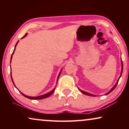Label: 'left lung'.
I'll return each instance as SVG.
<instances>
[{
  "label": "left lung",
  "mask_w": 129,
  "mask_h": 129,
  "mask_svg": "<svg viewBox=\"0 0 129 129\" xmlns=\"http://www.w3.org/2000/svg\"><path fill=\"white\" fill-rule=\"evenodd\" d=\"M121 65H122V66H121V74H120V77H119V79H118L117 80V82H116V84L115 85H114L112 89H111V90L110 91H109L108 93H107L106 94V95H107V94H109V93H110V92H112V91L113 90L115 89V87H116V86H117V83H118V82H119V79H120V77H121V74H122V72H123V62H122V60H121ZM79 89V90H80L81 92H82V93H83L84 94H86V95H87V96H95V95H94V94H90V93H87V92H86V91H83V90H80V89Z\"/></svg>",
  "instance_id": "8db88e82"
}]
</instances>
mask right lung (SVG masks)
<instances>
[{
  "mask_svg": "<svg viewBox=\"0 0 129 129\" xmlns=\"http://www.w3.org/2000/svg\"><path fill=\"white\" fill-rule=\"evenodd\" d=\"M27 33H26V35H24V36L23 37H22V38H24V37H25V36H26V35H27ZM18 42H19V41H18ZM18 42H17V43H16V44L15 47V49H14L13 52V53H12V56H11V59H10V63H11V60H12V56H13V53H14V52H15V49H16V45H17V43H18ZM60 73H61V72H60V73H59V76H58V78H57V83L58 79H59V76H60ZM10 75H11V79H12V82H13V84H14V85H15V83H14V82H13V79H12V73H11V72H10ZM15 87H16V86H15ZM54 90H55V88H54V89H53L52 91H50V92H49V93H46V94H43V95H41V96H36V97H30V96H26V95L24 94L23 93H22V92H20V91H20V93H21V94H22L23 95V96H24V97H26V98H28V99H32V100H39V99H45V98H48L49 96H50V95H52V94H53V93H54Z\"/></svg>",
  "mask_w": 129,
  "mask_h": 129,
  "instance_id": "add662e5",
  "label": "right lung"
}]
</instances>
